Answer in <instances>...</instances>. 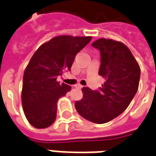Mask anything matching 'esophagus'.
Masks as SVG:
<instances>
[{
    "instance_id": "obj_1",
    "label": "esophagus",
    "mask_w": 156,
    "mask_h": 156,
    "mask_svg": "<svg viewBox=\"0 0 156 156\" xmlns=\"http://www.w3.org/2000/svg\"><path fill=\"white\" fill-rule=\"evenodd\" d=\"M75 87H76V88L80 89L83 87V86H81V85H80V84H76V85H75Z\"/></svg>"
}]
</instances>
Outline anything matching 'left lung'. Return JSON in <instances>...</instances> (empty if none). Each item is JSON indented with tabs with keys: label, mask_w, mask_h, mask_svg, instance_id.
<instances>
[{
	"label": "left lung",
	"mask_w": 156,
	"mask_h": 156,
	"mask_svg": "<svg viewBox=\"0 0 156 156\" xmlns=\"http://www.w3.org/2000/svg\"><path fill=\"white\" fill-rule=\"evenodd\" d=\"M100 51L98 75L105 82L99 90L83 87V98L76 101V109L86 120L103 124L120 115L137 93L140 68L129 48L110 39L97 40L92 44Z\"/></svg>",
	"instance_id": "obj_1"
}]
</instances>
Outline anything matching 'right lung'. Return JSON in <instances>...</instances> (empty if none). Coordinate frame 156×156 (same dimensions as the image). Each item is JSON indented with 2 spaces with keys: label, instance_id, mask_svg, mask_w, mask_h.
<instances>
[{
  "label": "right lung",
  "instance_id": "obj_1",
  "mask_svg": "<svg viewBox=\"0 0 156 156\" xmlns=\"http://www.w3.org/2000/svg\"><path fill=\"white\" fill-rule=\"evenodd\" d=\"M91 40V36H56L32 56L23 74L22 105L34 127L47 128L55 121L58 100L71 89L57 78L70 70L76 55Z\"/></svg>",
  "mask_w": 156,
  "mask_h": 156
}]
</instances>
